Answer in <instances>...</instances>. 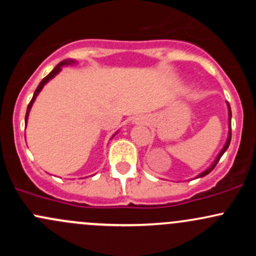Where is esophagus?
I'll list each match as a JSON object with an SVG mask.
<instances>
[{"label": "esophagus", "instance_id": "1", "mask_svg": "<svg viewBox=\"0 0 256 256\" xmlns=\"http://www.w3.org/2000/svg\"><path fill=\"white\" fill-rule=\"evenodd\" d=\"M134 122L135 124H147L148 122V118H144V116H138V118H136L135 120H134Z\"/></svg>", "mask_w": 256, "mask_h": 256}]
</instances>
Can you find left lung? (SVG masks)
Returning a JSON list of instances; mask_svg holds the SVG:
<instances>
[{
    "mask_svg": "<svg viewBox=\"0 0 256 256\" xmlns=\"http://www.w3.org/2000/svg\"><path fill=\"white\" fill-rule=\"evenodd\" d=\"M226 106H228V122H229V124H228V126H229V131H228V138H226V144H224L223 148L220 150V152H219V154H216V158H214V161L212 162L210 166H209L208 168H206L204 171H203V172H200V174H198V176L196 177V178H202V177L207 176L208 174H210V172L213 171V170H214V167L216 166V164H218L219 160H220V157L223 156L224 152H226V150H228L229 144H230V140H232V124H230V121H232V110H230V105H229L228 102H226Z\"/></svg>",
    "mask_w": 256,
    "mask_h": 256,
    "instance_id": "obj_1",
    "label": "left lung"
}]
</instances>
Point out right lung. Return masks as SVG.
I'll return each mask as SVG.
<instances>
[{"label": "right lung", "instance_id": "1", "mask_svg": "<svg viewBox=\"0 0 256 256\" xmlns=\"http://www.w3.org/2000/svg\"><path fill=\"white\" fill-rule=\"evenodd\" d=\"M74 64H76V60H74V59H66V60L60 62V63H59L58 66H56V68H54L53 70H52L50 73H49L47 76H46V78H43V79H42V82H40V85H38V86H37V89H36L34 94H33V98H32V100H30V104H28V108H27V112H26V118H24V124H26V126H27L28 116H30V109H32V105H33V102H34V100L37 99L38 94H40V92H42V89H43V88H44V85L47 84V82H49V80H52V79H53L54 76H56V74H59V72L62 70V68H63V66H74ZM116 134H118V132H115V134H114V135H112V138H114V136L116 135Z\"/></svg>", "mask_w": 256, "mask_h": 256}]
</instances>
